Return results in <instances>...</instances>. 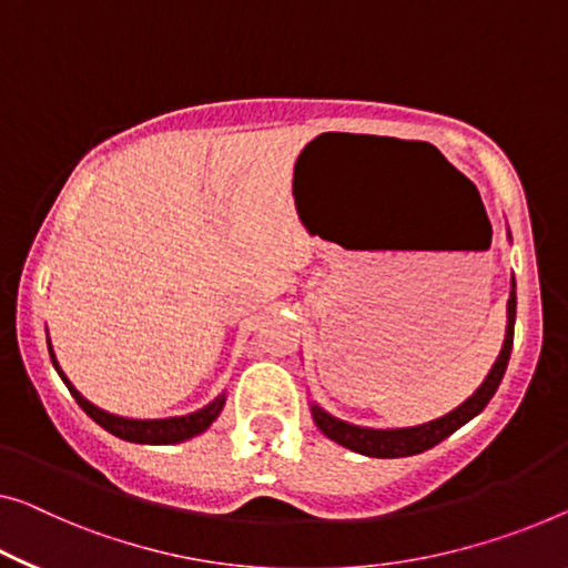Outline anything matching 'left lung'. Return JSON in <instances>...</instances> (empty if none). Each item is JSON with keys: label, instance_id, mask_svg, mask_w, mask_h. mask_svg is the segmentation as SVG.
Masks as SVG:
<instances>
[{"label": "left lung", "instance_id": "1", "mask_svg": "<svg viewBox=\"0 0 568 568\" xmlns=\"http://www.w3.org/2000/svg\"><path fill=\"white\" fill-rule=\"evenodd\" d=\"M513 334H515V277H513V291H510V301H507V334H505V344L500 357H497L495 367L489 369V375L477 393H474L467 403H462L459 408L448 413L444 418H436L430 423H423V426H413V428H390V430H379V428H359V426H349V423L336 420L313 405V420L316 426L324 430V434L332 438V442L342 444L352 452L365 454V456H377V459H395V456H413L426 452V448H434L436 444H442L446 436H452L456 428H462L464 423L471 420L477 413L485 410V405L493 400V395L497 393V387L503 383V375L507 369V362H510V352H513Z\"/></svg>", "mask_w": 568, "mask_h": 568}]
</instances>
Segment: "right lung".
Returning <instances> with one entry per match:
<instances>
[{
    "mask_svg": "<svg viewBox=\"0 0 568 568\" xmlns=\"http://www.w3.org/2000/svg\"><path fill=\"white\" fill-rule=\"evenodd\" d=\"M50 359H53V367L58 369V375L65 383L68 390L75 397V403L81 405L83 413L89 418H94L101 428H106L109 434L124 438V442H134V444H178L185 442V438L199 436L201 430H206L211 426V420L219 416V410L224 408V395L216 397L214 403L206 405V408L199 413H191V416H181V418H163V420H130V418H120L112 416V413L99 410L97 405H91L89 400L73 390L71 383H68L65 375L58 367V362L53 357V349H50Z\"/></svg>",
    "mask_w": 568,
    "mask_h": 568,
    "instance_id": "obj_1",
    "label": "right lung"
}]
</instances>
